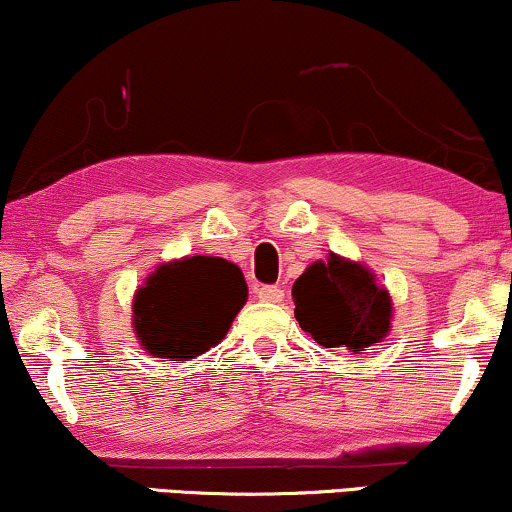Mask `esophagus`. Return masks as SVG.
Wrapping results in <instances>:
<instances>
[{"label": "esophagus", "instance_id": "esophagus-1", "mask_svg": "<svg viewBox=\"0 0 512 512\" xmlns=\"http://www.w3.org/2000/svg\"><path fill=\"white\" fill-rule=\"evenodd\" d=\"M256 297L261 299V302H282V297H285V292L280 290L278 285H258L256 287Z\"/></svg>", "mask_w": 512, "mask_h": 512}]
</instances>
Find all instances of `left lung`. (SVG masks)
Segmentation results:
<instances>
[{
  "label": "left lung",
  "mask_w": 512,
  "mask_h": 512,
  "mask_svg": "<svg viewBox=\"0 0 512 512\" xmlns=\"http://www.w3.org/2000/svg\"><path fill=\"white\" fill-rule=\"evenodd\" d=\"M294 318L323 347L362 354L388 335L393 304L362 263L330 254L311 263L292 287Z\"/></svg>",
  "instance_id": "left-lung-1"
}]
</instances>
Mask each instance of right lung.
<instances>
[{
    "label": "right lung",
    "mask_w": 512,
    "mask_h": 512,
    "mask_svg": "<svg viewBox=\"0 0 512 512\" xmlns=\"http://www.w3.org/2000/svg\"><path fill=\"white\" fill-rule=\"evenodd\" d=\"M242 270L218 256L162 263L134 294V330L153 357L189 362L225 338L246 304Z\"/></svg>",
    "instance_id": "add662e5"
}]
</instances>
